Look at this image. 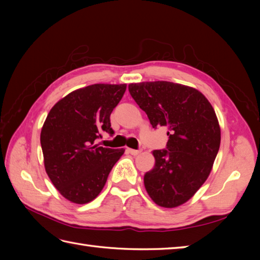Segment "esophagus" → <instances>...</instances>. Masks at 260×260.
<instances>
[{"label":"esophagus","mask_w":260,"mask_h":260,"mask_svg":"<svg viewBox=\"0 0 260 260\" xmlns=\"http://www.w3.org/2000/svg\"><path fill=\"white\" fill-rule=\"evenodd\" d=\"M127 151H128V153L132 154V155H139L142 152L141 150H133V148H127Z\"/></svg>","instance_id":"34e87169"}]
</instances>
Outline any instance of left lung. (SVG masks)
I'll use <instances>...</instances> for the list:
<instances>
[{
    "label": "left lung",
    "instance_id": "1",
    "mask_svg": "<svg viewBox=\"0 0 260 260\" xmlns=\"http://www.w3.org/2000/svg\"><path fill=\"white\" fill-rule=\"evenodd\" d=\"M128 90L153 128L168 127L167 150L153 151L155 165L144 175L157 206L175 208L194 196L211 172L221 132L211 104L196 88L170 81L129 84Z\"/></svg>",
    "mask_w": 260,
    "mask_h": 260
}]
</instances>
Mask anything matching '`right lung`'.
<instances>
[{"instance_id": "add662e5", "label": "right lung", "mask_w": 260, "mask_h": 260, "mask_svg": "<svg viewBox=\"0 0 260 260\" xmlns=\"http://www.w3.org/2000/svg\"><path fill=\"white\" fill-rule=\"evenodd\" d=\"M126 84H95L80 88L54 105L42 126L40 142L46 172L67 200L92 201L106 183L124 148L96 144L102 132L113 135L110 114Z\"/></svg>"}]
</instances>
